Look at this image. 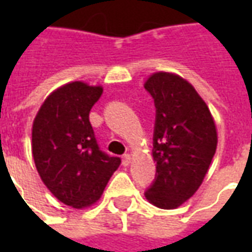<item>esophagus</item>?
<instances>
[{"instance_id":"esophagus-1","label":"esophagus","mask_w":252,"mask_h":252,"mask_svg":"<svg viewBox=\"0 0 252 252\" xmlns=\"http://www.w3.org/2000/svg\"><path fill=\"white\" fill-rule=\"evenodd\" d=\"M131 160H132V157L129 155V154H126V155L123 157V164H124V166H128V164L131 163Z\"/></svg>"}]
</instances>
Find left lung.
I'll return each instance as SVG.
<instances>
[{"label":"left lung","mask_w":252,"mask_h":252,"mask_svg":"<svg viewBox=\"0 0 252 252\" xmlns=\"http://www.w3.org/2000/svg\"><path fill=\"white\" fill-rule=\"evenodd\" d=\"M144 88L157 108L153 159L158 173L144 195L160 209H175L205 178L216 153V123L194 86L174 72H154Z\"/></svg>","instance_id":"obj_1"}]
</instances>
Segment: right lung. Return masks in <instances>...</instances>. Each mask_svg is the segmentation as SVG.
I'll list each match as a JSON object with an SVG mask.
<instances>
[{
  "label": "right lung",
  "instance_id": "add662e5",
  "mask_svg": "<svg viewBox=\"0 0 252 252\" xmlns=\"http://www.w3.org/2000/svg\"><path fill=\"white\" fill-rule=\"evenodd\" d=\"M102 86L74 81L44 99L32 124V157L47 189L74 209L101 198L120 158L99 151L89 113Z\"/></svg>",
  "mask_w": 252,
  "mask_h": 252
}]
</instances>
